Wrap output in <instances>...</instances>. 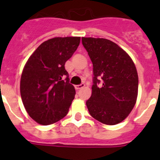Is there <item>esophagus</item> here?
<instances>
[{"mask_svg":"<svg viewBox=\"0 0 160 160\" xmlns=\"http://www.w3.org/2000/svg\"><path fill=\"white\" fill-rule=\"evenodd\" d=\"M85 87V84L84 83H81V84H80V85H76L75 86V88H76V90H80V89H82V88H84Z\"/></svg>","mask_w":160,"mask_h":160,"instance_id":"esophagus-1","label":"esophagus"}]
</instances>
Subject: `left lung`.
<instances>
[{
  "mask_svg": "<svg viewBox=\"0 0 160 160\" xmlns=\"http://www.w3.org/2000/svg\"><path fill=\"white\" fill-rule=\"evenodd\" d=\"M93 63L92 94L86 104L90 115L103 124L116 125L133 109L138 77L131 57L106 38H82Z\"/></svg>",
  "mask_w": 160,
  "mask_h": 160,
  "instance_id": "8db88e82",
  "label": "left lung"
}]
</instances>
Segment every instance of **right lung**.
<instances>
[{
	"label": "right lung",
	"mask_w": 160,
	"mask_h": 160,
	"mask_svg": "<svg viewBox=\"0 0 160 160\" xmlns=\"http://www.w3.org/2000/svg\"><path fill=\"white\" fill-rule=\"evenodd\" d=\"M80 37H57L42 43L27 61L20 83L25 110L33 120L51 125L65 117L76 94L65 63Z\"/></svg>",
	"instance_id": "obj_1"
}]
</instances>
